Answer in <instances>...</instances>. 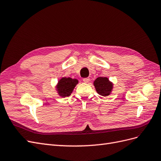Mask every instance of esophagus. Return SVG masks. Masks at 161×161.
<instances>
[{"instance_id": "1", "label": "esophagus", "mask_w": 161, "mask_h": 161, "mask_svg": "<svg viewBox=\"0 0 161 161\" xmlns=\"http://www.w3.org/2000/svg\"><path fill=\"white\" fill-rule=\"evenodd\" d=\"M83 81H84L85 83H88L90 81V79L89 78V77H86V78L83 79Z\"/></svg>"}]
</instances>
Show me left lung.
Instances as JSON below:
<instances>
[{"instance_id":"8db88e82","label":"left lung","mask_w":161,"mask_h":161,"mask_svg":"<svg viewBox=\"0 0 161 161\" xmlns=\"http://www.w3.org/2000/svg\"><path fill=\"white\" fill-rule=\"evenodd\" d=\"M94 86L98 94L102 96L110 95L112 89V84L106 77H100L94 81Z\"/></svg>"}]
</instances>
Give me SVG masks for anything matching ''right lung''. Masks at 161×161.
I'll list each match as a JSON object with an SVG mask.
<instances>
[{"label":"right lung","mask_w":161,"mask_h":161,"mask_svg":"<svg viewBox=\"0 0 161 161\" xmlns=\"http://www.w3.org/2000/svg\"><path fill=\"white\" fill-rule=\"evenodd\" d=\"M77 83L78 81L76 79H71L70 77L61 78L58 85V90L59 96L61 97L69 96Z\"/></svg>","instance_id":"1"}]
</instances>
